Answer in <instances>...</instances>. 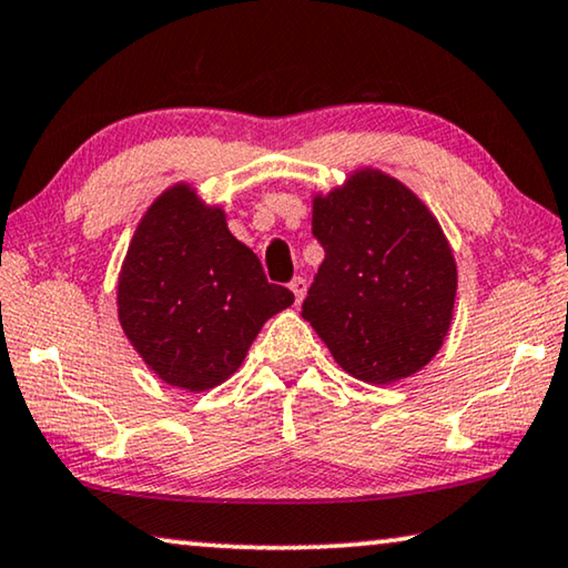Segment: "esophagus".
Listing matches in <instances>:
<instances>
[{
	"instance_id": "34e87169",
	"label": "esophagus",
	"mask_w": 568,
	"mask_h": 568,
	"mask_svg": "<svg viewBox=\"0 0 568 568\" xmlns=\"http://www.w3.org/2000/svg\"><path fill=\"white\" fill-rule=\"evenodd\" d=\"M291 291H293V295H295V303H301L303 295H306V281H303V277H293V281H291Z\"/></svg>"
}]
</instances>
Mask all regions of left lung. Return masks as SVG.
<instances>
[{
	"instance_id": "1",
	"label": "left lung",
	"mask_w": 568,
	"mask_h": 568,
	"mask_svg": "<svg viewBox=\"0 0 568 568\" xmlns=\"http://www.w3.org/2000/svg\"><path fill=\"white\" fill-rule=\"evenodd\" d=\"M311 224L326 257L301 316L352 377L416 375L454 316L456 262L436 216L397 178L362 168L313 196Z\"/></svg>"
}]
</instances>
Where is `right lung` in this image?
<instances>
[{"label": "right lung", "mask_w": 568, "mask_h": 568, "mask_svg": "<svg viewBox=\"0 0 568 568\" xmlns=\"http://www.w3.org/2000/svg\"><path fill=\"white\" fill-rule=\"evenodd\" d=\"M293 303L267 283L222 206L175 183L145 211L122 262V332L163 383L203 393L230 379L262 324Z\"/></svg>", "instance_id": "add662e5"}]
</instances>
